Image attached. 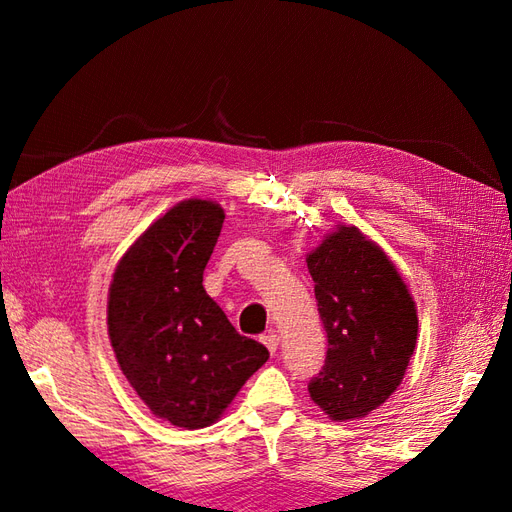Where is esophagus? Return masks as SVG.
Returning <instances> with one entry per match:
<instances>
[{"label": "esophagus", "mask_w": 512, "mask_h": 512, "mask_svg": "<svg viewBox=\"0 0 512 512\" xmlns=\"http://www.w3.org/2000/svg\"><path fill=\"white\" fill-rule=\"evenodd\" d=\"M262 343L268 347L270 354H275L277 347H279V336H277L273 330H270V332H266V334L262 336Z\"/></svg>", "instance_id": "1"}]
</instances>
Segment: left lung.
Returning a JSON list of instances; mask_svg holds the SVG:
<instances>
[{"label": "left lung", "instance_id": "left-lung-1", "mask_svg": "<svg viewBox=\"0 0 512 512\" xmlns=\"http://www.w3.org/2000/svg\"><path fill=\"white\" fill-rule=\"evenodd\" d=\"M306 262L328 334L310 398L330 420L365 418L405 378L418 339L416 301L385 250L356 226H336Z\"/></svg>", "mask_w": 512, "mask_h": 512}]
</instances>
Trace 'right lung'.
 I'll list each match as a JSON object with an SVG mask.
<instances>
[{"mask_svg":"<svg viewBox=\"0 0 512 512\" xmlns=\"http://www.w3.org/2000/svg\"><path fill=\"white\" fill-rule=\"evenodd\" d=\"M224 209L191 198L158 217L121 257L107 297V332L121 372L154 416L204 429L268 361L206 295L202 275Z\"/></svg>","mask_w":512,"mask_h":512,"instance_id":"right-lung-1","label":"right lung"}]
</instances>
